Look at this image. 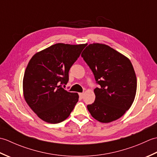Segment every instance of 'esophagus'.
Returning a JSON list of instances; mask_svg holds the SVG:
<instances>
[{"label":"esophagus","mask_w":157,"mask_h":157,"mask_svg":"<svg viewBox=\"0 0 157 157\" xmlns=\"http://www.w3.org/2000/svg\"><path fill=\"white\" fill-rule=\"evenodd\" d=\"M79 98H84V93H79Z\"/></svg>","instance_id":"34e87169"}]
</instances>
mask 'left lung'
<instances>
[{
    "instance_id": "obj_1",
    "label": "left lung",
    "mask_w": 157,
    "mask_h": 157,
    "mask_svg": "<svg viewBox=\"0 0 157 157\" xmlns=\"http://www.w3.org/2000/svg\"><path fill=\"white\" fill-rule=\"evenodd\" d=\"M82 57L92 70L98 88L94 102L87 106L97 121L109 123L118 119L134 101L137 79L129 60L110 46L89 44Z\"/></svg>"
}]
</instances>
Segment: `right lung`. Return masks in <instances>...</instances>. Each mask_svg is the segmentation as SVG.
<instances>
[{
	"mask_svg": "<svg viewBox=\"0 0 157 157\" xmlns=\"http://www.w3.org/2000/svg\"><path fill=\"white\" fill-rule=\"evenodd\" d=\"M85 46L58 43L36 53L29 61L23 77V95L43 121L62 122L74 109L78 94L67 91L62 86L67 84L69 69Z\"/></svg>",
	"mask_w": 157,
	"mask_h": 157,
	"instance_id": "1",
	"label": "right lung"
}]
</instances>
